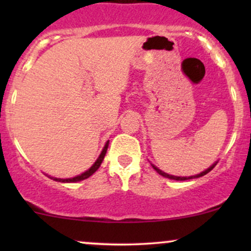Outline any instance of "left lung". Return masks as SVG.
I'll use <instances>...</instances> for the list:
<instances>
[{
  "mask_svg": "<svg viewBox=\"0 0 251 251\" xmlns=\"http://www.w3.org/2000/svg\"><path fill=\"white\" fill-rule=\"evenodd\" d=\"M216 164H217V162H216L215 164H212V165L210 166L209 169H206L205 171L201 172L200 175L191 176V177H177V176H172V175H168V174H165V172H163L162 170H159V169L157 168V166H154V165H152V168H153V169L155 170V171H157L158 174H159L160 176H163V177H165V178H170V179H175V180H186V179H192V178H198V177H201V176H204V175L209 174V172L211 171V170L215 168V166H216Z\"/></svg>",
  "mask_w": 251,
  "mask_h": 251,
  "instance_id": "8db88e82",
  "label": "left lung"
}]
</instances>
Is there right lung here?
Instances as JSON below:
<instances>
[{"label":"right lung","mask_w":251,"mask_h":251,"mask_svg":"<svg viewBox=\"0 0 251 251\" xmlns=\"http://www.w3.org/2000/svg\"><path fill=\"white\" fill-rule=\"evenodd\" d=\"M107 148H108V142L106 143L105 148H103V150L101 151V153H100V155H99V158H98V159H97V162L94 163L93 165H92L91 168L87 170V171L83 172V174L76 176V177H73V178H66V179H61V178H54V177H51V178H53V179L56 180V181H62V183H75V181L83 180V179H86V178L91 177V176L93 175L94 172H96L97 170L100 168V165H101L103 158H105L106 152H107Z\"/></svg>","instance_id":"1"}]
</instances>
